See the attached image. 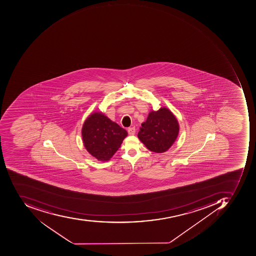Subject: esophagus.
<instances>
[{
	"instance_id": "1",
	"label": "esophagus",
	"mask_w": 256,
	"mask_h": 256,
	"mask_svg": "<svg viewBox=\"0 0 256 256\" xmlns=\"http://www.w3.org/2000/svg\"><path fill=\"white\" fill-rule=\"evenodd\" d=\"M136 128L132 127V128H129L128 129V134H130V136H134V134H136Z\"/></svg>"
}]
</instances>
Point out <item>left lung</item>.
Returning <instances> with one entry per match:
<instances>
[{
    "label": "left lung",
    "mask_w": 256,
    "mask_h": 256,
    "mask_svg": "<svg viewBox=\"0 0 256 256\" xmlns=\"http://www.w3.org/2000/svg\"><path fill=\"white\" fill-rule=\"evenodd\" d=\"M178 122L167 108L152 110L142 124L138 137L148 149L162 153L170 148L178 134Z\"/></svg>",
    "instance_id": "8db88e82"
}]
</instances>
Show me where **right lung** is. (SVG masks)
<instances>
[{"instance_id":"1","label":"right lung","mask_w":256,"mask_h":256,"mask_svg":"<svg viewBox=\"0 0 256 256\" xmlns=\"http://www.w3.org/2000/svg\"><path fill=\"white\" fill-rule=\"evenodd\" d=\"M82 134L86 150L98 160L106 162L118 150L128 133L107 116L94 112L84 123Z\"/></svg>"}]
</instances>
